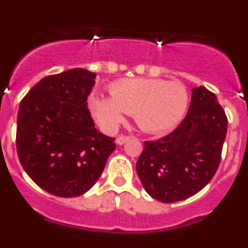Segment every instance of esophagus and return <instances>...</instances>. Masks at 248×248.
Masks as SVG:
<instances>
[{"label":"esophagus","mask_w":248,"mask_h":248,"mask_svg":"<svg viewBox=\"0 0 248 248\" xmlns=\"http://www.w3.org/2000/svg\"><path fill=\"white\" fill-rule=\"evenodd\" d=\"M129 139H130V136H126V135L119 136L118 139H116V144L122 145V144H124V143H126Z\"/></svg>","instance_id":"esophagus-1"}]
</instances>
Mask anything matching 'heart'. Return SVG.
Returning <instances> with one entry per match:
<instances>
[{
	"mask_svg": "<svg viewBox=\"0 0 248 248\" xmlns=\"http://www.w3.org/2000/svg\"><path fill=\"white\" fill-rule=\"evenodd\" d=\"M111 98L93 94L90 106L104 129L113 132L133 114L137 126L147 133L169 132L183 120L188 105L186 86L179 80L156 78L120 79L109 86Z\"/></svg>",
	"mask_w": 248,
	"mask_h": 248,
	"instance_id": "1",
	"label": "heart"
}]
</instances>
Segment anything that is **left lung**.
Listing matches in <instances>:
<instances>
[{
    "label": "left lung",
    "instance_id": "1",
    "mask_svg": "<svg viewBox=\"0 0 248 248\" xmlns=\"http://www.w3.org/2000/svg\"><path fill=\"white\" fill-rule=\"evenodd\" d=\"M226 129L228 118L215 93L194 88L181 124L169 135L144 142L136 172L149 195L171 203L199 193L218 169Z\"/></svg>",
    "mask_w": 248,
    "mask_h": 248
}]
</instances>
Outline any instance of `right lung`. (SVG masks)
Returning a JSON list of instances; mask_svg holds the SVG:
<instances>
[{
	"label": "right lung",
	"mask_w": 248,
	"mask_h": 248,
	"mask_svg": "<svg viewBox=\"0 0 248 248\" xmlns=\"http://www.w3.org/2000/svg\"><path fill=\"white\" fill-rule=\"evenodd\" d=\"M94 78L82 68L46 76L19 104V162L40 188L60 198L88 192L115 150V139L95 129L86 105Z\"/></svg>",
	"instance_id": "1"
}]
</instances>
